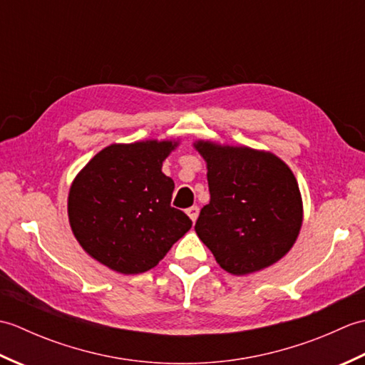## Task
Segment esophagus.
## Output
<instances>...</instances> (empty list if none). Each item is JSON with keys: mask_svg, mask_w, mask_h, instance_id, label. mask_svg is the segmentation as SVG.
<instances>
[{"mask_svg": "<svg viewBox=\"0 0 365 365\" xmlns=\"http://www.w3.org/2000/svg\"><path fill=\"white\" fill-rule=\"evenodd\" d=\"M187 213H188V216L191 218V221L195 222V221L197 220V216H199V207H197V205H192V207H190L188 210H187Z\"/></svg>", "mask_w": 365, "mask_h": 365, "instance_id": "1", "label": "esophagus"}]
</instances>
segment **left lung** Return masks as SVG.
<instances>
[{"label": "left lung", "mask_w": 365, "mask_h": 365, "mask_svg": "<svg viewBox=\"0 0 365 365\" xmlns=\"http://www.w3.org/2000/svg\"><path fill=\"white\" fill-rule=\"evenodd\" d=\"M207 161L210 202L196 234L227 273L242 276L273 265L290 251L302 222L299 188L276 155L250 147L195 144Z\"/></svg>", "instance_id": "left-lung-1"}]
</instances>
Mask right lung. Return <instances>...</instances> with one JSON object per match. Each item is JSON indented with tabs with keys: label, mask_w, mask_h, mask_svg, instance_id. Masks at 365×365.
Returning a JSON list of instances; mask_svg holds the SVG:
<instances>
[{
	"label": "right lung",
	"mask_w": 365,
	"mask_h": 365,
	"mask_svg": "<svg viewBox=\"0 0 365 365\" xmlns=\"http://www.w3.org/2000/svg\"><path fill=\"white\" fill-rule=\"evenodd\" d=\"M173 141L111 144L76 175L68 221L83 250L122 274L158 265L191 220L170 207L174 180L161 173Z\"/></svg>",
	"instance_id": "obj_1"
}]
</instances>
